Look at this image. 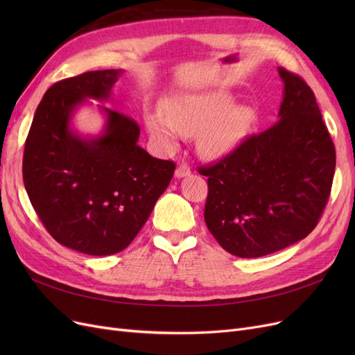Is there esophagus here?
Masks as SVG:
<instances>
[{
	"mask_svg": "<svg viewBox=\"0 0 355 355\" xmlns=\"http://www.w3.org/2000/svg\"><path fill=\"white\" fill-rule=\"evenodd\" d=\"M189 175H191V168H189V166H187V164L178 166V168H176V171H175V176H176V178H185V176H189Z\"/></svg>",
	"mask_w": 355,
	"mask_h": 355,
	"instance_id": "34e87169",
	"label": "esophagus"
}]
</instances>
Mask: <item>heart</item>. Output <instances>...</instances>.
Masks as SVG:
<instances>
[{
  "mask_svg": "<svg viewBox=\"0 0 355 355\" xmlns=\"http://www.w3.org/2000/svg\"><path fill=\"white\" fill-rule=\"evenodd\" d=\"M234 103L232 96L225 90L176 94L166 101V114L149 111L145 123L151 136L167 149L176 148L180 135H198L200 155L216 159L232 153L254 123L249 106Z\"/></svg>",
  "mask_w": 355,
  "mask_h": 355,
  "instance_id": "b5f03b06",
  "label": "heart"
}]
</instances>
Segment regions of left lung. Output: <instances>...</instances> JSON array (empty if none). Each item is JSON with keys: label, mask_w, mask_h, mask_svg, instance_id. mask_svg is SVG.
<instances>
[{"label": "left lung", "mask_w": 355, "mask_h": 355, "mask_svg": "<svg viewBox=\"0 0 355 355\" xmlns=\"http://www.w3.org/2000/svg\"><path fill=\"white\" fill-rule=\"evenodd\" d=\"M283 102L278 120L218 163L207 176L204 220L228 253L261 257L305 239L327 204L336 151L314 92L299 75L278 68Z\"/></svg>", "instance_id": "8db88e82"}]
</instances>
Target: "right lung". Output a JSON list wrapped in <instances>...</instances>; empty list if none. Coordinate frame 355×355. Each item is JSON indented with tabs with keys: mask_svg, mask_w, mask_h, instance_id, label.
<instances>
[{
	"mask_svg": "<svg viewBox=\"0 0 355 355\" xmlns=\"http://www.w3.org/2000/svg\"><path fill=\"white\" fill-rule=\"evenodd\" d=\"M120 69L84 72L46 92L24 153V184L32 207L62 245L92 256L124 250L168 187L175 163L137 145L141 128L128 115L101 106L106 125L84 139L71 116L85 99L106 101Z\"/></svg>",
	"mask_w": 355,
	"mask_h": 355,
	"instance_id": "add662e5",
	"label": "right lung"
}]
</instances>
